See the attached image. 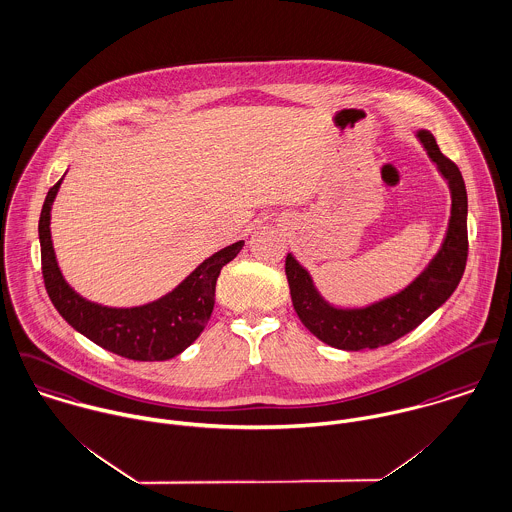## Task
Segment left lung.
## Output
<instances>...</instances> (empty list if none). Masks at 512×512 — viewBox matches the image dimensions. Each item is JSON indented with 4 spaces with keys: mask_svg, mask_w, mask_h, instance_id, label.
Listing matches in <instances>:
<instances>
[{
    "mask_svg": "<svg viewBox=\"0 0 512 512\" xmlns=\"http://www.w3.org/2000/svg\"><path fill=\"white\" fill-rule=\"evenodd\" d=\"M419 139L452 191V217L442 248L428 268L401 293L366 309H334L319 295L307 270L287 254L285 276L293 309L319 340L338 350L379 348L395 342L428 319L456 291L467 262V193L460 168L446 158L428 131Z\"/></svg>",
    "mask_w": 512,
    "mask_h": 512,
    "instance_id": "1",
    "label": "left lung"
}]
</instances>
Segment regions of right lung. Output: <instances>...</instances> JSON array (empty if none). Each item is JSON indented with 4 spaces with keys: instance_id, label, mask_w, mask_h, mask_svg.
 Listing matches in <instances>:
<instances>
[{
    "instance_id": "add662e5",
    "label": "right lung",
    "mask_w": 512,
    "mask_h": 512,
    "mask_svg": "<svg viewBox=\"0 0 512 512\" xmlns=\"http://www.w3.org/2000/svg\"><path fill=\"white\" fill-rule=\"evenodd\" d=\"M62 180L48 189L39 219L41 264L48 297L64 321L97 346L139 362L178 356L203 332L215 307L217 278L244 242L238 240L207 258L166 297L133 309L101 307L80 297L60 274L50 240V207Z\"/></svg>"
}]
</instances>
